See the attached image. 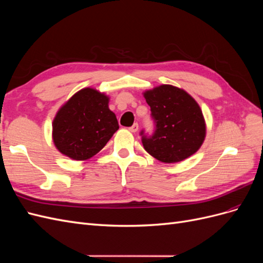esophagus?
Returning a JSON list of instances; mask_svg holds the SVG:
<instances>
[{
  "label": "esophagus",
  "instance_id": "1",
  "mask_svg": "<svg viewBox=\"0 0 263 263\" xmlns=\"http://www.w3.org/2000/svg\"><path fill=\"white\" fill-rule=\"evenodd\" d=\"M138 127H139V126H138V124H137V123H135L132 127H129L128 129H129V132H132V133H136V132L138 130Z\"/></svg>",
  "mask_w": 263,
  "mask_h": 263
}]
</instances>
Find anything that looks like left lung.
Returning a JSON list of instances; mask_svg holds the SVG:
<instances>
[{
  "label": "left lung",
  "instance_id": "obj_1",
  "mask_svg": "<svg viewBox=\"0 0 263 263\" xmlns=\"http://www.w3.org/2000/svg\"><path fill=\"white\" fill-rule=\"evenodd\" d=\"M156 124L153 136L140 133L145 150L157 160L176 163L194 155L206 136L202 109L180 87L162 84L144 92Z\"/></svg>",
  "mask_w": 263,
  "mask_h": 263
}]
</instances>
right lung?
Masks as SVG:
<instances>
[{
  "instance_id": "1",
  "label": "right lung",
  "mask_w": 263,
  "mask_h": 263,
  "mask_svg": "<svg viewBox=\"0 0 263 263\" xmlns=\"http://www.w3.org/2000/svg\"><path fill=\"white\" fill-rule=\"evenodd\" d=\"M109 98L92 87L73 94L55 114L53 144L62 155L84 161L101 151L119 128Z\"/></svg>"
}]
</instances>
